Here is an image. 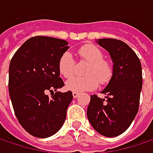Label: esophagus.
I'll return each instance as SVG.
<instances>
[{
    "label": "esophagus",
    "instance_id": "34e87169",
    "mask_svg": "<svg viewBox=\"0 0 153 153\" xmlns=\"http://www.w3.org/2000/svg\"><path fill=\"white\" fill-rule=\"evenodd\" d=\"M78 96H79V94H78V93H75V92L73 93V97H74V99H76Z\"/></svg>",
    "mask_w": 153,
    "mask_h": 153
}]
</instances>
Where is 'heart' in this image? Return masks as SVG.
Segmentation results:
<instances>
[{"label":"heart","instance_id":"1","mask_svg":"<svg viewBox=\"0 0 153 153\" xmlns=\"http://www.w3.org/2000/svg\"><path fill=\"white\" fill-rule=\"evenodd\" d=\"M77 53L81 60L89 62L85 68L86 76H73L66 81V88L75 93L92 91L96 89L99 84H107L112 77V67L104 59L102 51L92 44H86L79 48ZM75 61L70 52H64L58 60V70L60 75L70 77L74 72Z\"/></svg>","mask_w":153,"mask_h":153}]
</instances>
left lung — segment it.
<instances>
[{
	"label": "left lung",
	"mask_w": 153,
	"mask_h": 153,
	"mask_svg": "<svg viewBox=\"0 0 153 153\" xmlns=\"http://www.w3.org/2000/svg\"><path fill=\"white\" fill-rule=\"evenodd\" d=\"M113 62L112 77L101 92L106 100L91 96L87 118L92 126L105 137H116L127 130L138 113L142 89V68L130 47L116 39H99Z\"/></svg>",
	"instance_id": "left-lung-1"
}]
</instances>
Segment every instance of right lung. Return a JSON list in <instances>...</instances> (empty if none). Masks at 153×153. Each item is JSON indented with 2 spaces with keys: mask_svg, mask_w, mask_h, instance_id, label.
I'll return each mask as SVG.
<instances>
[{
  "mask_svg": "<svg viewBox=\"0 0 153 153\" xmlns=\"http://www.w3.org/2000/svg\"><path fill=\"white\" fill-rule=\"evenodd\" d=\"M68 45L65 40L34 36L23 43L10 61L8 92L14 113L23 128L34 137L55 134L66 120L73 94L56 91L65 85L58 60L69 48ZM48 91L53 93L51 98Z\"/></svg>",
  "mask_w": 153,
  "mask_h": 153,
  "instance_id": "1",
  "label": "right lung"
}]
</instances>
